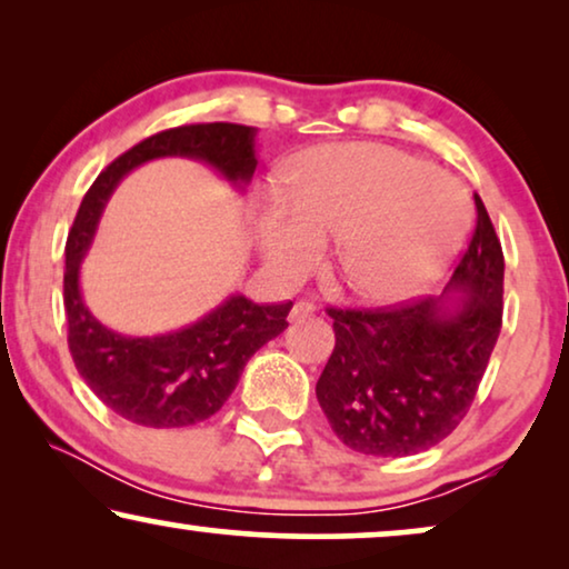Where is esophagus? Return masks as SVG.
I'll return each instance as SVG.
<instances>
[{"instance_id": "1", "label": "esophagus", "mask_w": 569, "mask_h": 569, "mask_svg": "<svg viewBox=\"0 0 569 569\" xmlns=\"http://www.w3.org/2000/svg\"><path fill=\"white\" fill-rule=\"evenodd\" d=\"M313 310H316L313 302L298 300V302H295V306H292V310H290V321H300V318L313 316Z\"/></svg>"}]
</instances>
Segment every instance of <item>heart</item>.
Returning <instances> with one entry per match:
<instances>
[{"label":"heart","mask_w":569,"mask_h":569,"mask_svg":"<svg viewBox=\"0 0 569 569\" xmlns=\"http://www.w3.org/2000/svg\"><path fill=\"white\" fill-rule=\"evenodd\" d=\"M469 204L453 178L386 144H321L292 166L287 204L256 224L271 267L300 277L339 238L333 279L352 298L401 302L438 282L463 243Z\"/></svg>","instance_id":"obj_1"}]
</instances>
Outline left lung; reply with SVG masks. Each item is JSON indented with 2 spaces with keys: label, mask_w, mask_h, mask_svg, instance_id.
<instances>
[{
  "label": "left lung",
  "mask_w": 569,
  "mask_h": 569,
  "mask_svg": "<svg viewBox=\"0 0 569 569\" xmlns=\"http://www.w3.org/2000/svg\"><path fill=\"white\" fill-rule=\"evenodd\" d=\"M442 298L329 308L333 352L316 383L331 430L365 456H415L461 425L502 329L505 259L485 201ZM458 293V299H448Z\"/></svg>",
  "instance_id": "obj_1"
}]
</instances>
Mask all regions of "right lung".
I'll return each instance as SVG.
<instances>
[{
	"mask_svg": "<svg viewBox=\"0 0 569 569\" xmlns=\"http://www.w3.org/2000/svg\"><path fill=\"white\" fill-rule=\"evenodd\" d=\"M158 158H191L246 186L256 170V129L243 123H186L142 139L96 178L67 238L64 310L74 368L116 415L142 427L204 422L236 391L256 349L287 329L292 300L279 306L232 295L201 321L162 337H123L84 308L80 263L96 236L106 201L137 166Z\"/></svg>",
	"mask_w": 569,
	"mask_h": 569,
	"instance_id": "1",
	"label": "right lung"
}]
</instances>
